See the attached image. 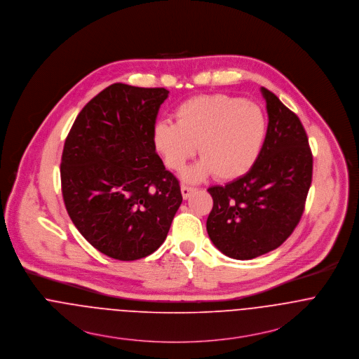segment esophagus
Wrapping results in <instances>:
<instances>
[{
  "mask_svg": "<svg viewBox=\"0 0 359 359\" xmlns=\"http://www.w3.org/2000/svg\"><path fill=\"white\" fill-rule=\"evenodd\" d=\"M194 191H196V189L191 186H186V184L182 186V196L184 199L189 198L191 196V193H194Z\"/></svg>",
  "mask_w": 359,
  "mask_h": 359,
  "instance_id": "esophagus-1",
  "label": "esophagus"
}]
</instances>
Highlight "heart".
I'll return each mask as SVG.
<instances>
[{"instance_id":"1","label":"heart","mask_w":359,"mask_h":359,"mask_svg":"<svg viewBox=\"0 0 359 359\" xmlns=\"http://www.w3.org/2000/svg\"><path fill=\"white\" fill-rule=\"evenodd\" d=\"M176 122L160 121L153 142L168 168L182 170L197 153L201 160L186 177L199 180L212 173L222 180L245 175L257 160L267 132L263 110L242 97L215 93L182 102Z\"/></svg>"}]
</instances>
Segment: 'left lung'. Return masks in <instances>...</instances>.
I'll use <instances>...</instances> for the list:
<instances>
[{
    "instance_id": "8db88e82",
    "label": "left lung",
    "mask_w": 359,
    "mask_h": 359,
    "mask_svg": "<svg viewBox=\"0 0 359 359\" xmlns=\"http://www.w3.org/2000/svg\"><path fill=\"white\" fill-rule=\"evenodd\" d=\"M269 126L255 165L208 193V236L226 256L249 260L280 246L299 224L313 179V154L299 117L262 88Z\"/></svg>"
}]
</instances>
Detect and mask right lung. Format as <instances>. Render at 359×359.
<instances>
[{
    "label": "right lung",
    "instance_id": "obj_1",
    "mask_svg": "<svg viewBox=\"0 0 359 359\" xmlns=\"http://www.w3.org/2000/svg\"><path fill=\"white\" fill-rule=\"evenodd\" d=\"M165 88L113 83L74 121L60 163L67 213L93 248L129 262L156 252L183 201L156 151Z\"/></svg>",
    "mask_w": 359,
    "mask_h": 359
}]
</instances>
